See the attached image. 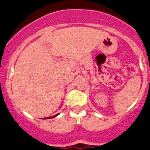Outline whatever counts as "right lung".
I'll use <instances>...</instances> for the list:
<instances>
[{
  "mask_svg": "<svg viewBox=\"0 0 150 150\" xmlns=\"http://www.w3.org/2000/svg\"><path fill=\"white\" fill-rule=\"evenodd\" d=\"M57 115H59V114H56V115H54V116H52V117H45V118H43V119H52V118H53V117H57Z\"/></svg>",
  "mask_w": 150,
  "mask_h": 150,
  "instance_id": "right-lung-1",
  "label": "right lung"
}]
</instances>
